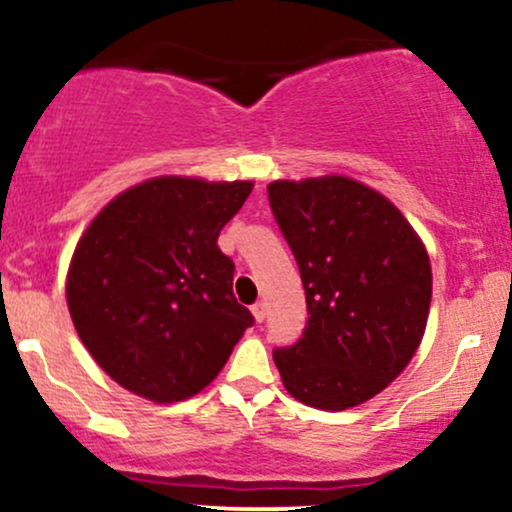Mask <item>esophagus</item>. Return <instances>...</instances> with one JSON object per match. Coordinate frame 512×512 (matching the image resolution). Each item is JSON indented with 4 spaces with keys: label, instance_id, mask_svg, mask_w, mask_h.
Instances as JSON below:
<instances>
[{
    "label": "esophagus",
    "instance_id": "esophagus-1",
    "mask_svg": "<svg viewBox=\"0 0 512 512\" xmlns=\"http://www.w3.org/2000/svg\"><path fill=\"white\" fill-rule=\"evenodd\" d=\"M252 315H255V320L257 322H262L264 320V315H267V303H264V301H257L255 305H252Z\"/></svg>",
    "mask_w": 512,
    "mask_h": 512
}]
</instances>
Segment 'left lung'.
I'll return each instance as SVG.
<instances>
[{"label":"left lung","instance_id":"1","mask_svg":"<svg viewBox=\"0 0 512 512\" xmlns=\"http://www.w3.org/2000/svg\"><path fill=\"white\" fill-rule=\"evenodd\" d=\"M296 257L308 322L272 351L289 395L317 409L366 402L402 373L431 305L426 248L392 202L349 178L267 187Z\"/></svg>","mask_w":512,"mask_h":512}]
</instances>
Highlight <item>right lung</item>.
<instances>
[{
    "label": "right lung",
    "instance_id": "obj_1",
    "mask_svg": "<svg viewBox=\"0 0 512 512\" xmlns=\"http://www.w3.org/2000/svg\"><path fill=\"white\" fill-rule=\"evenodd\" d=\"M252 182L146 180L93 219L74 250L67 303L88 354L134 395L180 402L226 366L255 317L216 245Z\"/></svg>",
    "mask_w": 512,
    "mask_h": 512
}]
</instances>
